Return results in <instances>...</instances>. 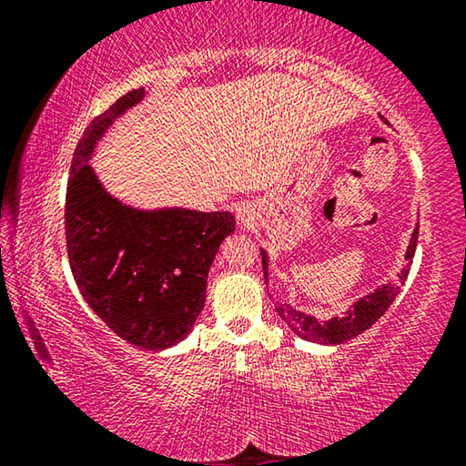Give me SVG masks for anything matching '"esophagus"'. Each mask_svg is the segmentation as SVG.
<instances>
[{
	"mask_svg": "<svg viewBox=\"0 0 466 466\" xmlns=\"http://www.w3.org/2000/svg\"><path fill=\"white\" fill-rule=\"evenodd\" d=\"M238 218H240V222H248L250 219V214L247 209H240V214H238Z\"/></svg>",
	"mask_w": 466,
	"mask_h": 466,
	"instance_id": "34e87169",
	"label": "esophagus"
}]
</instances>
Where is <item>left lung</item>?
<instances>
[{
    "instance_id": "left-lung-1",
    "label": "left lung",
    "mask_w": 466,
    "mask_h": 466,
    "mask_svg": "<svg viewBox=\"0 0 466 466\" xmlns=\"http://www.w3.org/2000/svg\"><path fill=\"white\" fill-rule=\"evenodd\" d=\"M417 228L411 236V242H409V248H407V265L397 275V281L389 283V286H384L380 289H376L374 294L358 299V302L351 306V310L347 312L345 317H335L327 322H319L317 319L309 317V314L294 310L288 304L278 306V314L298 337L306 339V341H314V343H322V345H339V343L350 341V339H353V337H358L360 333H364L366 329L372 327L374 322L380 319L386 310H389V306L394 302V298H397V294H399V288L407 281L409 269H411V258L415 257L417 234H420ZM261 257H263V271L267 278L265 250H261Z\"/></svg>"
}]
</instances>
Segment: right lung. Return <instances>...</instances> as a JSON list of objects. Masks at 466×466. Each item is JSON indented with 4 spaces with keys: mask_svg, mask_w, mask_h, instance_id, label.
I'll list each match as a JSON object with an SVG mask.
<instances>
[{
    "mask_svg": "<svg viewBox=\"0 0 466 466\" xmlns=\"http://www.w3.org/2000/svg\"><path fill=\"white\" fill-rule=\"evenodd\" d=\"M144 98L131 90L98 115L72 157L66 195V242L77 289L125 341L160 351L188 335L203 310L208 273L230 211L131 209L113 199L86 162L102 133Z\"/></svg>",
    "mask_w": 466,
    "mask_h": 466,
    "instance_id": "add662e5",
    "label": "right lung"
}]
</instances>
